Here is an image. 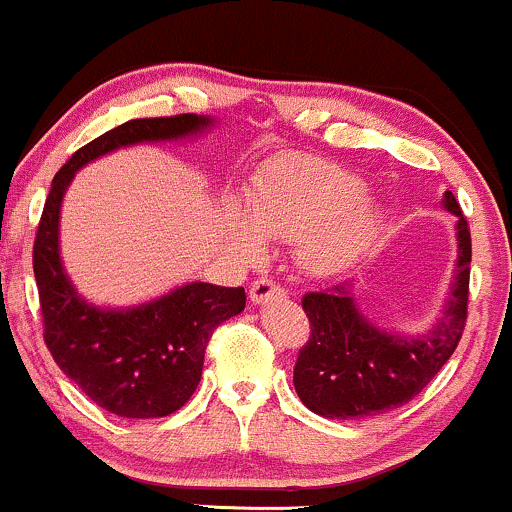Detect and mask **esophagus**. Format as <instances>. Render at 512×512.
<instances>
[{
  "mask_svg": "<svg viewBox=\"0 0 512 512\" xmlns=\"http://www.w3.org/2000/svg\"><path fill=\"white\" fill-rule=\"evenodd\" d=\"M283 295L286 293H283V288L279 286V283H274L269 279H257L250 286L252 305H264V303H269V300H281Z\"/></svg>",
  "mask_w": 512,
  "mask_h": 512,
  "instance_id": "esophagus-1",
  "label": "esophagus"
}]
</instances>
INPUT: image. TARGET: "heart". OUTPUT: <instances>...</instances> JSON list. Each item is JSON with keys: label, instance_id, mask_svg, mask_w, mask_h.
I'll use <instances>...</instances> for the list:
<instances>
[{"label": "heart", "instance_id": "b5f03b06", "mask_svg": "<svg viewBox=\"0 0 512 512\" xmlns=\"http://www.w3.org/2000/svg\"><path fill=\"white\" fill-rule=\"evenodd\" d=\"M365 181L319 159H288L262 171L245 209L221 214V236L240 262L255 264L264 240L298 243L300 267L310 276H336L365 255L384 224V212L365 195Z\"/></svg>", "mask_w": 512, "mask_h": 512}]
</instances>
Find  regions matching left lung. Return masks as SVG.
I'll return each mask as SVG.
<instances>
[{"label": "left lung", "mask_w": 512, "mask_h": 512, "mask_svg": "<svg viewBox=\"0 0 512 512\" xmlns=\"http://www.w3.org/2000/svg\"><path fill=\"white\" fill-rule=\"evenodd\" d=\"M441 205L455 217L458 260L441 315L429 329L405 334L369 322L357 305L353 283L303 298L310 341L295 362L293 386L307 410L329 420H362L398 408L415 398L458 348L467 322L472 243L451 190L443 193Z\"/></svg>", "instance_id": "8db88e82"}]
</instances>
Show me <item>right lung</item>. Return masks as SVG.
Returning <instances> with one entry per match:
<instances>
[{"instance_id": "1", "label": "right lung", "mask_w": 512, "mask_h": 512, "mask_svg": "<svg viewBox=\"0 0 512 512\" xmlns=\"http://www.w3.org/2000/svg\"><path fill=\"white\" fill-rule=\"evenodd\" d=\"M214 123L197 114L126 121L80 147L49 188L33 248L45 343L61 372L112 415L152 420L188 403L212 331L245 310V291L190 281L131 307L90 303L61 262V202L85 164L121 147L197 138Z\"/></svg>"}]
</instances>
